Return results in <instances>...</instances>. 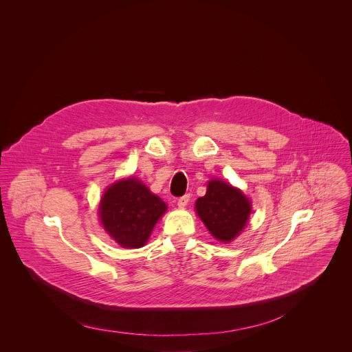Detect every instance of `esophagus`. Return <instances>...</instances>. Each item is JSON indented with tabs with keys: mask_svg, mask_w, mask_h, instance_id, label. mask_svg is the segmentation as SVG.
<instances>
[{
	"mask_svg": "<svg viewBox=\"0 0 352 352\" xmlns=\"http://www.w3.org/2000/svg\"><path fill=\"white\" fill-rule=\"evenodd\" d=\"M188 202H189V195H184V196H181V197L178 199L177 205H178L179 208H185V206L188 205Z\"/></svg>",
	"mask_w": 352,
	"mask_h": 352,
	"instance_id": "34e87169",
	"label": "esophagus"
}]
</instances>
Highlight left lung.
<instances>
[{
    "instance_id": "left-lung-1",
    "label": "left lung",
    "mask_w": 352,
    "mask_h": 352,
    "mask_svg": "<svg viewBox=\"0 0 352 352\" xmlns=\"http://www.w3.org/2000/svg\"><path fill=\"white\" fill-rule=\"evenodd\" d=\"M195 209L210 234L224 243L241 234L252 212L242 190L221 179L209 181L206 195L196 200Z\"/></svg>"
}]
</instances>
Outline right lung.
Wrapping results in <instances>:
<instances>
[{
    "label": "right lung",
    "mask_w": 352,
    "mask_h": 352,
    "mask_svg": "<svg viewBox=\"0 0 352 352\" xmlns=\"http://www.w3.org/2000/svg\"><path fill=\"white\" fill-rule=\"evenodd\" d=\"M167 205L138 178H124L110 185L98 205L100 223L122 248H142Z\"/></svg>",
    "instance_id": "obj_1"
}]
</instances>
